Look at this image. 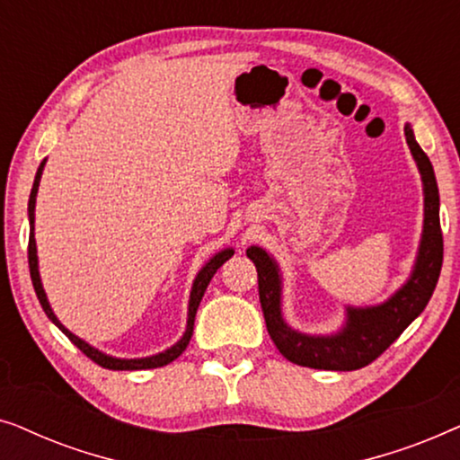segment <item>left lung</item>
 I'll return each mask as SVG.
<instances>
[{
  "label": "left lung",
  "instance_id": "obj_1",
  "mask_svg": "<svg viewBox=\"0 0 460 460\" xmlns=\"http://www.w3.org/2000/svg\"><path fill=\"white\" fill-rule=\"evenodd\" d=\"M404 131L408 146L419 165L420 178H423L425 224L417 266L406 285L392 299L375 307H348V323L337 335H301V332L288 329L282 320L279 266L263 249H247V257L257 268V285H260V301L268 332L288 362L318 370H358L368 367L429 304L444 260L438 181L429 156L414 140L411 125H406Z\"/></svg>",
  "mask_w": 460,
  "mask_h": 460
}]
</instances>
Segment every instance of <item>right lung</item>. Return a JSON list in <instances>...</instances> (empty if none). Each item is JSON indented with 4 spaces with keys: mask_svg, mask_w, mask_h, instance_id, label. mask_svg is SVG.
<instances>
[{
    "mask_svg": "<svg viewBox=\"0 0 460 460\" xmlns=\"http://www.w3.org/2000/svg\"><path fill=\"white\" fill-rule=\"evenodd\" d=\"M46 163V161H43ZM43 163L37 169V175H35V181H33V188H31V197H29V222H31V234H29V270H31V280H33V288L37 293V299H40V304L43 307V312L48 314V318L52 320V323L58 326V329L65 332V335L71 339V341L77 345V348L84 351V354L90 358L92 362H96L98 367L102 368H109V370H146V368H159V367H165V364L173 362L175 358L181 356V351L188 348V343H190V337H192V329H194V316H197V310H199V304L200 299H203V295L207 291V285H209V280L213 279V274L217 272L219 266H222L224 261H228L232 255H234V251L232 249H224L219 251V253L213 257L209 263H205V268L200 270L197 280H194L192 285V291H190V305H188V326H186V332L184 337L180 339L178 343L173 345V348H169L167 351H163V354H156V356H150V358H140V360H119V358H111L102 354V351L93 349L92 345H87L85 341H81L79 337H75L71 331H66L65 326L60 324V320L54 316L52 307L48 304V297L46 293H43V287H41V279H40V270H37V247H35V236H33V222H35V197H37V188H40V178H41V172H43Z\"/></svg>",
    "mask_w": 460,
    "mask_h": 460,
    "instance_id": "obj_1",
    "label": "right lung"
}]
</instances>
